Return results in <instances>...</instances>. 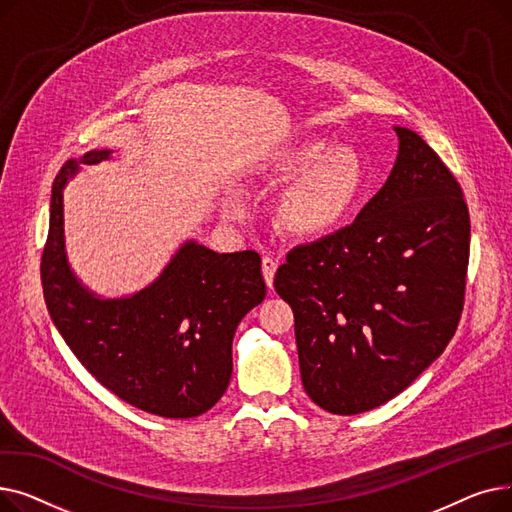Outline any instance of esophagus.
Instances as JSON below:
<instances>
[{
	"label": "esophagus",
	"instance_id": "obj_1",
	"mask_svg": "<svg viewBox=\"0 0 512 512\" xmlns=\"http://www.w3.org/2000/svg\"><path fill=\"white\" fill-rule=\"evenodd\" d=\"M276 270H278V259L265 255L261 259V272H263V280L267 286H274V276H276Z\"/></svg>",
	"mask_w": 512,
	"mask_h": 512
}]
</instances>
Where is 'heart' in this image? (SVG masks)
<instances>
[{"label":"heart","instance_id":"1","mask_svg":"<svg viewBox=\"0 0 512 512\" xmlns=\"http://www.w3.org/2000/svg\"><path fill=\"white\" fill-rule=\"evenodd\" d=\"M282 178L294 182L278 205V226L290 236H319L336 228L357 203L365 170L361 157L348 147L328 149L321 141L292 147L280 159ZM236 209V205H230Z\"/></svg>","mask_w":512,"mask_h":512}]
</instances>
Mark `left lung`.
Returning <instances> with one entry per match:
<instances>
[{"label":"left lung","instance_id":"left-lung-1","mask_svg":"<svg viewBox=\"0 0 512 512\" xmlns=\"http://www.w3.org/2000/svg\"><path fill=\"white\" fill-rule=\"evenodd\" d=\"M357 220L294 247L274 288L292 307L305 392L334 415L384 405L432 365L465 305L471 222L461 184L417 132Z\"/></svg>","mask_w":512,"mask_h":512}]
</instances>
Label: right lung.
Wrapping results in <instances>:
<instances>
[{
    "instance_id": "add662e5",
    "label": "right lung",
    "mask_w": 512,
    "mask_h": 512,
    "mask_svg": "<svg viewBox=\"0 0 512 512\" xmlns=\"http://www.w3.org/2000/svg\"><path fill=\"white\" fill-rule=\"evenodd\" d=\"M107 157L91 151L83 161ZM76 172L70 159L51 186L41 284L53 324L93 378L128 405L168 419L209 411L230 384L236 326L265 299L259 253L220 255L191 240L151 286L101 301L76 282L64 251V186Z\"/></svg>"
}]
</instances>
